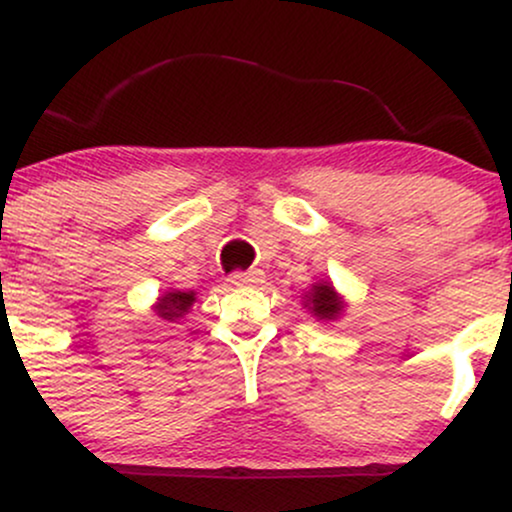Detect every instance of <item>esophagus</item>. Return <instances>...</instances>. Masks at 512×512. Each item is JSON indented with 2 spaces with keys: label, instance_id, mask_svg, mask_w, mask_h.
Segmentation results:
<instances>
[{
  "label": "esophagus",
  "instance_id": "1",
  "mask_svg": "<svg viewBox=\"0 0 512 512\" xmlns=\"http://www.w3.org/2000/svg\"><path fill=\"white\" fill-rule=\"evenodd\" d=\"M264 274L260 269H250V272H233L231 274V284L236 286H255V284H262Z\"/></svg>",
  "mask_w": 512,
  "mask_h": 512
}]
</instances>
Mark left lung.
Wrapping results in <instances>:
<instances>
[{"label":"left lung","instance_id":"8db88e82","mask_svg":"<svg viewBox=\"0 0 512 512\" xmlns=\"http://www.w3.org/2000/svg\"><path fill=\"white\" fill-rule=\"evenodd\" d=\"M305 298L310 301V310H313L320 320H334V317L342 313V301H339L332 284H327V281L325 284L313 286V291L305 293Z\"/></svg>","mask_w":512,"mask_h":512}]
</instances>
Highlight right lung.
<instances>
[{
    "label": "right lung",
    "instance_id": "obj_1",
    "mask_svg": "<svg viewBox=\"0 0 512 512\" xmlns=\"http://www.w3.org/2000/svg\"><path fill=\"white\" fill-rule=\"evenodd\" d=\"M195 303V293L187 291H175V293H166L163 298H158V305H156V313L158 317H163V320H178L190 310V305Z\"/></svg>",
    "mask_w": 512,
    "mask_h": 512
}]
</instances>
